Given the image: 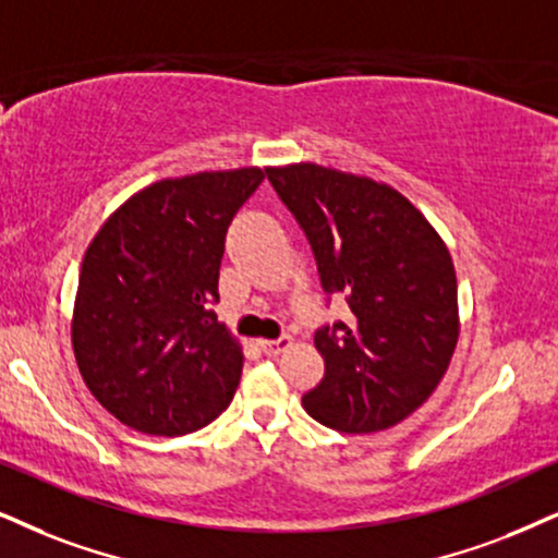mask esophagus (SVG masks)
I'll return each instance as SVG.
<instances>
[{
  "label": "esophagus",
  "instance_id": "34e87169",
  "mask_svg": "<svg viewBox=\"0 0 558 558\" xmlns=\"http://www.w3.org/2000/svg\"><path fill=\"white\" fill-rule=\"evenodd\" d=\"M290 347H292L290 336H281V339H271V341H260V349H264L268 356H279L281 352H287Z\"/></svg>",
  "mask_w": 558,
  "mask_h": 558
}]
</instances>
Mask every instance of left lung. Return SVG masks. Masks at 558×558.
I'll return each mask as SVG.
<instances>
[{
    "instance_id": "obj_1",
    "label": "left lung",
    "mask_w": 558,
    "mask_h": 558,
    "mask_svg": "<svg viewBox=\"0 0 558 558\" xmlns=\"http://www.w3.org/2000/svg\"><path fill=\"white\" fill-rule=\"evenodd\" d=\"M352 320L323 326L326 362L302 398L315 422L369 435L403 422L435 393L458 347V279L445 240L393 185L315 162L266 168Z\"/></svg>"
}]
</instances>
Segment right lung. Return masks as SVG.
I'll return each mask as SVG.
<instances>
[{
    "mask_svg": "<svg viewBox=\"0 0 558 558\" xmlns=\"http://www.w3.org/2000/svg\"><path fill=\"white\" fill-rule=\"evenodd\" d=\"M260 181V168L162 178L87 245L72 349L89 393L121 424L181 437L230 405L245 356L211 305L227 227Z\"/></svg>",
    "mask_w": 558,
    "mask_h": 558,
    "instance_id": "add662e5",
    "label": "right lung"
}]
</instances>
